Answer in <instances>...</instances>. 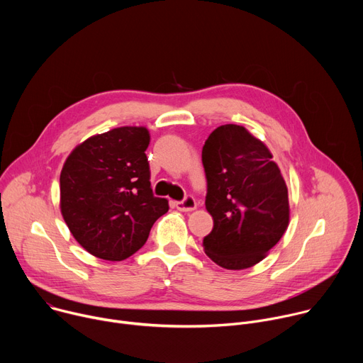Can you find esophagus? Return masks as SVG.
Instances as JSON below:
<instances>
[{
    "mask_svg": "<svg viewBox=\"0 0 363 363\" xmlns=\"http://www.w3.org/2000/svg\"><path fill=\"white\" fill-rule=\"evenodd\" d=\"M175 206H177V210H179L182 213H189L196 208V201L194 196H186L184 201L175 202Z\"/></svg>",
    "mask_w": 363,
    "mask_h": 363,
    "instance_id": "34e87169",
    "label": "esophagus"
}]
</instances>
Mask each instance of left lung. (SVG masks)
<instances>
[{
	"label": "left lung",
	"mask_w": 363,
	"mask_h": 363,
	"mask_svg": "<svg viewBox=\"0 0 363 363\" xmlns=\"http://www.w3.org/2000/svg\"><path fill=\"white\" fill-rule=\"evenodd\" d=\"M269 147L238 125L218 126L205 140V206L214 220L203 251L227 270L260 263L289 227L286 182Z\"/></svg>",
	"instance_id": "1"
}]
</instances>
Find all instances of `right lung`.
Listing matches in <instances>:
<instances>
[{"instance_id": "right-lung-1", "label": "right lung", "mask_w": 363, "mask_h": 363, "mask_svg": "<svg viewBox=\"0 0 363 363\" xmlns=\"http://www.w3.org/2000/svg\"><path fill=\"white\" fill-rule=\"evenodd\" d=\"M143 126H122L76 146L60 174V210L91 255L122 262L147 240L169 205L153 196Z\"/></svg>"}]
</instances>
